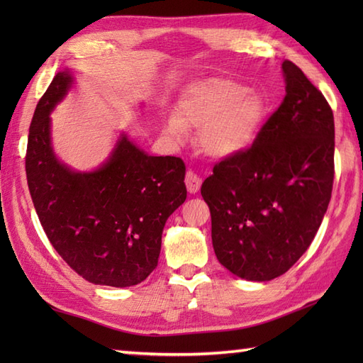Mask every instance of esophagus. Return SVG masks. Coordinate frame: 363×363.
I'll use <instances>...</instances> for the list:
<instances>
[{
  "label": "esophagus",
  "instance_id": "1",
  "mask_svg": "<svg viewBox=\"0 0 363 363\" xmlns=\"http://www.w3.org/2000/svg\"><path fill=\"white\" fill-rule=\"evenodd\" d=\"M184 181H186V186L190 194H196L199 187H201V177L196 176L194 172H190V169L186 173V179Z\"/></svg>",
  "mask_w": 363,
  "mask_h": 363
}]
</instances>
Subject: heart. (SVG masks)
Here are the masks:
<instances>
[{
  "label": "heart",
  "mask_w": 363,
  "mask_h": 363,
  "mask_svg": "<svg viewBox=\"0 0 363 363\" xmlns=\"http://www.w3.org/2000/svg\"><path fill=\"white\" fill-rule=\"evenodd\" d=\"M268 112L267 98L243 82L209 78L194 84L165 125L168 135L181 138L184 129H201L199 143L211 156L243 152L256 140Z\"/></svg>",
  "instance_id": "1"
}]
</instances>
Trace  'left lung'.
<instances>
[{
  "label": "left lung",
  "instance_id": "8db88e82",
  "mask_svg": "<svg viewBox=\"0 0 363 363\" xmlns=\"http://www.w3.org/2000/svg\"><path fill=\"white\" fill-rule=\"evenodd\" d=\"M285 96L243 152L203 182L220 264L248 281L284 274L309 248L334 184V113L321 91L284 60Z\"/></svg>",
  "mask_w": 363,
  "mask_h": 363
}]
</instances>
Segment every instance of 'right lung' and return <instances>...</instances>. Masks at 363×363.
Wrapping results in <instances>:
<instances>
[{
    "label": "right lung",
    "instance_id": "obj_1",
    "mask_svg": "<svg viewBox=\"0 0 363 363\" xmlns=\"http://www.w3.org/2000/svg\"><path fill=\"white\" fill-rule=\"evenodd\" d=\"M60 72L38 101L29 126L26 177L46 237L84 279L130 287L157 267L167 218L187 198L181 157L148 156L120 138L111 159L74 173L51 148L50 112L72 86Z\"/></svg>",
    "mask_w": 363,
    "mask_h": 363
}]
</instances>
